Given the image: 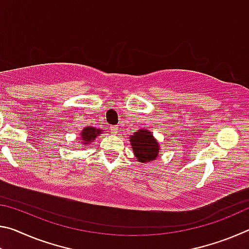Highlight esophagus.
<instances>
[{
	"instance_id": "34e87169",
	"label": "esophagus",
	"mask_w": 249,
	"mask_h": 249,
	"mask_svg": "<svg viewBox=\"0 0 249 249\" xmlns=\"http://www.w3.org/2000/svg\"><path fill=\"white\" fill-rule=\"evenodd\" d=\"M109 130H111L112 134H117V132H119V128H117L116 126H109Z\"/></svg>"
}]
</instances>
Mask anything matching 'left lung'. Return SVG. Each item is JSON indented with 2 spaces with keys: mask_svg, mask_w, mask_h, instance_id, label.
Segmentation results:
<instances>
[{
  "mask_svg": "<svg viewBox=\"0 0 249 249\" xmlns=\"http://www.w3.org/2000/svg\"><path fill=\"white\" fill-rule=\"evenodd\" d=\"M130 146L137 161L147 163L157 159L160 151L159 142L147 128H141L129 136Z\"/></svg>",
  "mask_w": 249,
  "mask_h": 249,
  "instance_id": "8db88e82",
  "label": "left lung"
}]
</instances>
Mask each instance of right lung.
Returning a JSON list of instances; mask_svg holds the SVG:
<instances>
[{"instance_id": "obj_1", "label": "right lung", "mask_w": 249, "mask_h": 249, "mask_svg": "<svg viewBox=\"0 0 249 249\" xmlns=\"http://www.w3.org/2000/svg\"><path fill=\"white\" fill-rule=\"evenodd\" d=\"M102 133L103 129L93 127V126H87V127H84L79 134V142H81V145H83V147L90 145L95 141V138Z\"/></svg>"}]
</instances>
